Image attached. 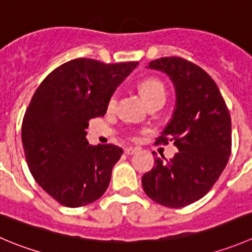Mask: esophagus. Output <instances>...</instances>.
<instances>
[{
  "instance_id": "esophagus-1",
  "label": "esophagus",
  "mask_w": 252,
  "mask_h": 252,
  "mask_svg": "<svg viewBox=\"0 0 252 252\" xmlns=\"http://www.w3.org/2000/svg\"><path fill=\"white\" fill-rule=\"evenodd\" d=\"M136 151H138V149L136 148H126L124 149V153H126V155H133V154H135Z\"/></svg>"
}]
</instances>
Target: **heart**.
Returning a JSON list of instances; mask_svg holds the SVG:
<instances>
[{
    "instance_id": "obj_1",
    "label": "heart",
    "mask_w": 252,
    "mask_h": 252,
    "mask_svg": "<svg viewBox=\"0 0 252 252\" xmlns=\"http://www.w3.org/2000/svg\"><path fill=\"white\" fill-rule=\"evenodd\" d=\"M140 92L143 98L145 99L146 103L154 101V99H162L165 101L166 97V91L165 86H163L162 82L158 79L155 77H149V79L143 80L140 82ZM117 103V94H113L111 96L108 101V107L109 108H113Z\"/></svg>"
}]
</instances>
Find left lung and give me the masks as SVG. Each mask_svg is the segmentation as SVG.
<instances>
[{"instance_id": "obj_1", "label": "left lung", "mask_w": 252, "mask_h": 252, "mask_svg": "<svg viewBox=\"0 0 252 252\" xmlns=\"http://www.w3.org/2000/svg\"><path fill=\"white\" fill-rule=\"evenodd\" d=\"M149 67L167 74L175 85V113L155 144L173 141L178 153L166 161L155 158L141 182L156 203L181 208L206 196L225 168L231 154L230 114L214 80L198 65L167 56Z\"/></svg>"}]
</instances>
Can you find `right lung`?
<instances>
[{"instance_id":"1","label":"right lung","mask_w":252,"mask_h":252,"mask_svg":"<svg viewBox=\"0 0 252 252\" xmlns=\"http://www.w3.org/2000/svg\"><path fill=\"white\" fill-rule=\"evenodd\" d=\"M138 64L75 59L34 92L22 122L24 155L34 180L63 206H86L108 188L123 151L112 144L90 145L85 129L90 119L104 116L113 92Z\"/></svg>"}]
</instances>
